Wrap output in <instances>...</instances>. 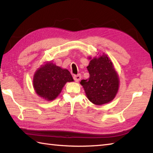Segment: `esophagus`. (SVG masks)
I'll list each match as a JSON object with an SVG mask.
<instances>
[{"mask_svg": "<svg viewBox=\"0 0 153 153\" xmlns=\"http://www.w3.org/2000/svg\"><path fill=\"white\" fill-rule=\"evenodd\" d=\"M74 79L75 80V82H78L80 80V79H81V75H80V74L75 75V76H74Z\"/></svg>", "mask_w": 153, "mask_h": 153, "instance_id": "esophagus-1", "label": "esophagus"}]
</instances>
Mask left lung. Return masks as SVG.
<instances>
[{
	"instance_id": "1",
	"label": "left lung",
	"mask_w": 153,
	"mask_h": 153,
	"mask_svg": "<svg viewBox=\"0 0 153 153\" xmlns=\"http://www.w3.org/2000/svg\"><path fill=\"white\" fill-rule=\"evenodd\" d=\"M87 67L90 74L88 79L80 82L85 95L91 103L97 105L112 101L118 93L120 80L112 61L107 55L91 57Z\"/></svg>"
}]
</instances>
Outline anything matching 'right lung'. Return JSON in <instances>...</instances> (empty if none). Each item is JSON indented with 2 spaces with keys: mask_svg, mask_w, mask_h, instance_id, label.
<instances>
[{
  "mask_svg": "<svg viewBox=\"0 0 153 153\" xmlns=\"http://www.w3.org/2000/svg\"><path fill=\"white\" fill-rule=\"evenodd\" d=\"M74 82L67 69H63L51 62L37 69L34 74L33 85L36 94L43 100L52 101L62 92L67 82Z\"/></svg>",
  "mask_w": 153,
  "mask_h": 153,
  "instance_id": "right-lung-1",
  "label": "right lung"
}]
</instances>
